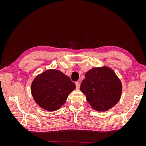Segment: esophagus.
Wrapping results in <instances>:
<instances>
[{
  "label": "esophagus",
  "mask_w": 146,
  "mask_h": 146,
  "mask_svg": "<svg viewBox=\"0 0 146 146\" xmlns=\"http://www.w3.org/2000/svg\"><path fill=\"white\" fill-rule=\"evenodd\" d=\"M76 89H77V90H79V89H80V83H79L78 82H76Z\"/></svg>",
  "instance_id": "esophagus-1"
}]
</instances>
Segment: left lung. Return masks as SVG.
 <instances>
[{"label": "left lung", "instance_id": "left-lung-1", "mask_svg": "<svg viewBox=\"0 0 146 146\" xmlns=\"http://www.w3.org/2000/svg\"><path fill=\"white\" fill-rule=\"evenodd\" d=\"M85 76L80 91L92 109L104 112L117 104L122 95V85L111 68L107 66L93 68Z\"/></svg>", "mask_w": 146, "mask_h": 146}]
</instances>
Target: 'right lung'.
Instances as JSON below:
<instances>
[{
    "label": "right lung",
    "mask_w": 146,
    "mask_h": 146,
    "mask_svg": "<svg viewBox=\"0 0 146 146\" xmlns=\"http://www.w3.org/2000/svg\"><path fill=\"white\" fill-rule=\"evenodd\" d=\"M69 77L59 70L48 69L38 74L31 85V93L38 105L48 111L60 109L76 89Z\"/></svg>",
    "instance_id": "right-lung-1"
}]
</instances>
